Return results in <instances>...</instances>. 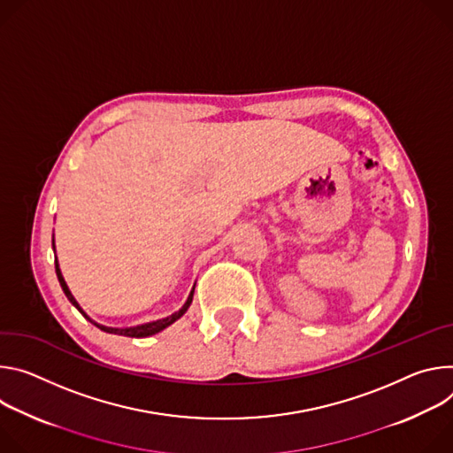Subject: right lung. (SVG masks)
Here are the masks:
<instances>
[{"mask_svg":"<svg viewBox=\"0 0 453 453\" xmlns=\"http://www.w3.org/2000/svg\"><path fill=\"white\" fill-rule=\"evenodd\" d=\"M52 244H54V252H56V242L52 241ZM56 273H58V279H59V284H61V288H63V291H65V295L68 296V300L70 303L93 324V326H96L100 331H104V333H111V334H122V336H131V338H145V336H150V334H157V333H160V331H164L165 327H169L171 324H174L178 319H181L185 313H187V310H188V306L192 304V296H194V288H196V284L192 286V289H190V293H188V296H187V300H185V304L178 310V311H174L173 315H169V317H165V319H160V320H153V322H147V324H140V326H133V327H110V326H103V324H96L93 319H89L88 315H86V311L81 308V304L77 303L75 300V296L72 295V291H70V288H68V284H66V280H65V277H63V273H61V268H59V263H58V259H56Z\"/></svg>","mask_w":453,"mask_h":453,"instance_id":"right-lung-1","label":"right lung"}]
</instances>
